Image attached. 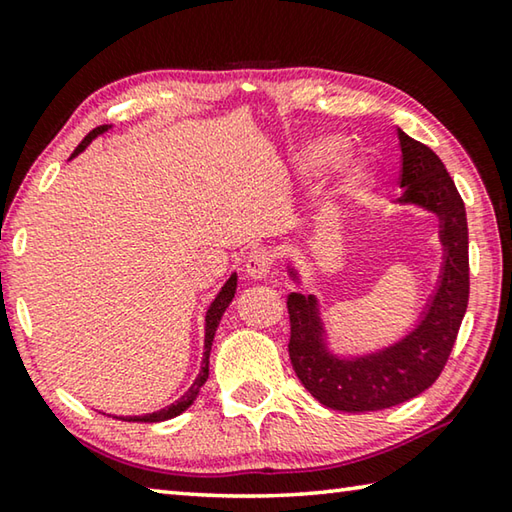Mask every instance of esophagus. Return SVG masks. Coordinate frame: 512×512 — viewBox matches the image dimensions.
<instances>
[{
    "label": "esophagus",
    "mask_w": 512,
    "mask_h": 512,
    "mask_svg": "<svg viewBox=\"0 0 512 512\" xmlns=\"http://www.w3.org/2000/svg\"><path fill=\"white\" fill-rule=\"evenodd\" d=\"M273 262H275V255L271 253V250H266V248L253 250V253H250L246 259V273L250 280H266L268 273H271Z\"/></svg>",
    "instance_id": "34e87169"
}]
</instances>
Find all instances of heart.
Listing matches in <instances>:
<instances>
[{
	"label": "heart",
	"mask_w": 512,
	"mask_h": 512,
	"mask_svg": "<svg viewBox=\"0 0 512 512\" xmlns=\"http://www.w3.org/2000/svg\"><path fill=\"white\" fill-rule=\"evenodd\" d=\"M348 153V140L341 135H320L311 140L305 149L300 151V167L307 173H325L336 167ZM375 180V169L363 158H354L343 164L339 176V194L343 198H359L366 194V189Z\"/></svg>",
	"instance_id": "b5f03b06"
}]
</instances>
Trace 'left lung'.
Returning a JSON list of instances; mask_svg holds the SVG:
<instances>
[{
    "instance_id": "obj_1",
    "label": "left lung",
    "mask_w": 512,
    "mask_h": 512,
    "mask_svg": "<svg viewBox=\"0 0 512 512\" xmlns=\"http://www.w3.org/2000/svg\"><path fill=\"white\" fill-rule=\"evenodd\" d=\"M402 149L397 203L420 205L440 221L443 268L436 293L420 314V323L384 350L343 359L327 350L325 327L316 296L289 293V357L302 386L334 411L366 413L391 409L420 395L440 377L456 343L470 298L467 216L463 198L443 160L429 146L397 131ZM289 275L298 280L296 268Z\"/></svg>"
}]
</instances>
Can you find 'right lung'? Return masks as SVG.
<instances>
[{
	"mask_svg": "<svg viewBox=\"0 0 512 512\" xmlns=\"http://www.w3.org/2000/svg\"><path fill=\"white\" fill-rule=\"evenodd\" d=\"M108 128L110 126L103 124V126H97V128H94V131H90L88 135H85L83 142L74 149L72 158H76V155H79L85 149V146H88L94 140V137L101 135V133H106ZM235 291H237V273H232L230 280L223 284L219 293H216L214 302H212L210 309H207V314H205V345H203L205 352H203V363H201V372H198V377L194 379V384L189 386V391L183 397H180L178 402H173L171 406H167V409H160V411L146 413V415H126V418H119V420H128V422H164V420L176 418V415L187 411L189 406L194 404V400L198 397V391H201V386L207 381V375H210V352H212V341H214L216 327H219V323H221L223 311L228 309L232 298H235Z\"/></svg>",
	"mask_w": 512,
	"mask_h": 512,
	"instance_id": "obj_1",
	"label": "right lung"
}]
</instances>
